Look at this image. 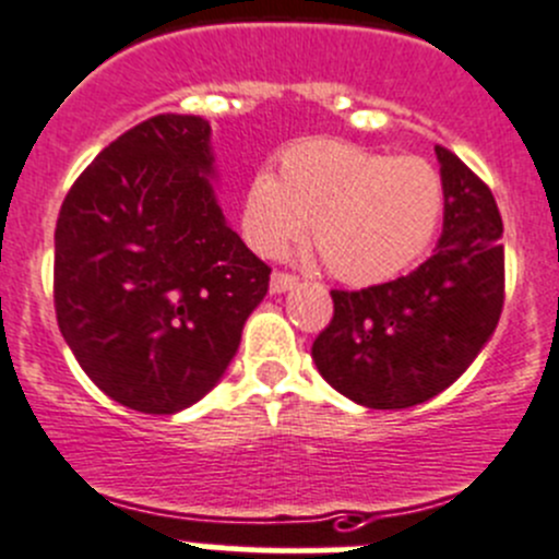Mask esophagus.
<instances>
[{
	"label": "esophagus",
	"instance_id": "esophagus-1",
	"mask_svg": "<svg viewBox=\"0 0 559 559\" xmlns=\"http://www.w3.org/2000/svg\"><path fill=\"white\" fill-rule=\"evenodd\" d=\"M296 277L293 274H285V272H274L272 274V293L274 296H280V293L290 290V287H296Z\"/></svg>",
	"mask_w": 559,
	"mask_h": 559
}]
</instances>
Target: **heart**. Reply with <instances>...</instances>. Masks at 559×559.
Here are the masks:
<instances>
[{
	"label": "heart",
	"mask_w": 559,
	"mask_h": 559,
	"mask_svg": "<svg viewBox=\"0 0 559 559\" xmlns=\"http://www.w3.org/2000/svg\"><path fill=\"white\" fill-rule=\"evenodd\" d=\"M443 179L421 157H389L345 141H301L280 157V179L258 170L241 201V234L274 258L307 228L331 272L353 285L405 272L443 217Z\"/></svg>",
	"instance_id": "b5f03b06"
}]
</instances>
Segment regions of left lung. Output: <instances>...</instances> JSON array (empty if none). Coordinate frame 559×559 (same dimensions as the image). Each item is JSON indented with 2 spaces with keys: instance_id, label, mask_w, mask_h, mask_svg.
Segmentation results:
<instances>
[{
  "instance_id": "8db88e82",
  "label": "left lung",
  "mask_w": 559,
  "mask_h": 559,
  "mask_svg": "<svg viewBox=\"0 0 559 559\" xmlns=\"http://www.w3.org/2000/svg\"><path fill=\"white\" fill-rule=\"evenodd\" d=\"M443 234L407 277L331 290L334 318L312 345L325 383L372 411L421 405L449 389L495 334L506 290L502 219L489 187L449 148Z\"/></svg>"
}]
</instances>
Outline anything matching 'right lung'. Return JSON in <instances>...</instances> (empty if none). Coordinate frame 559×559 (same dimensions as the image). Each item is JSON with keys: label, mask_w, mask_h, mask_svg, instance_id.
<instances>
[{"label": "right lung", "mask_w": 559, "mask_h": 559, "mask_svg": "<svg viewBox=\"0 0 559 559\" xmlns=\"http://www.w3.org/2000/svg\"><path fill=\"white\" fill-rule=\"evenodd\" d=\"M212 127L159 114L116 138L57 219L53 304L81 369L119 405L174 416L217 385L272 269L214 195Z\"/></svg>", "instance_id": "1"}]
</instances>
